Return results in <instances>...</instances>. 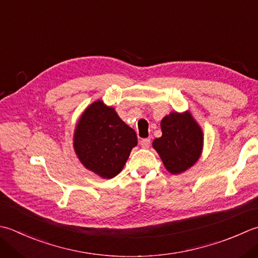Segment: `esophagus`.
<instances>
[{
  "label": "esophagus",
  "instance_id": "obj_1",
  "mask_svg": "<svg viewBox=\"0 0 258 258\" xmlns=\"http://www.w3.org/2000/svg\"><path fill=\"white\" fill-rule=\"evenodd\" d=\"M141 146H142L143 149H149L151 146V140L150 139L141 140Z\"/></svg>",
  "mask_w": 258,
  "mask_h": 258
}]
</instances>
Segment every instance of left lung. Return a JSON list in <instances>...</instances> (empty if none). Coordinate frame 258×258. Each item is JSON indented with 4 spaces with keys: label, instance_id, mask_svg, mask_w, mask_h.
Segmentation results:
<instances>
[{
    "label": "left lung",
    "instance_id": "obj_1",
    "mask_svg": "<svg viewBox=\"0 0 258 258\" xmlns=\"http://www.w3.org/2000/svg\"><path fill=\"white\" fill-rule=\"evenodd\" d=\"M162 136L153 141L165 169L179 174L191 168L201 155L204 134L189 112L170 113L161 120Z\"/></svg>",
    "mask_w": 258,
    "mask_h": 258
}]
</instances>
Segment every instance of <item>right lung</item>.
Returning <instances> with one entry per match:
<instances>
[{
  "label": "right lung",
  "instance_id": "1",
  "mask_svg": "<svg viewBox=\"0 0 258 258\" xmlns=\"http://www.w3.org/2000/svg\"><path fill=\"white\" fill-rule=\"evenodd\" d=\"M136 145L135 131L102 100L85 109L74 134V149L80 162L104 179H112L123 170Z\"/></svg>",
  "mask_w": 258,
  "mask_h": 258
}]
</instances>
